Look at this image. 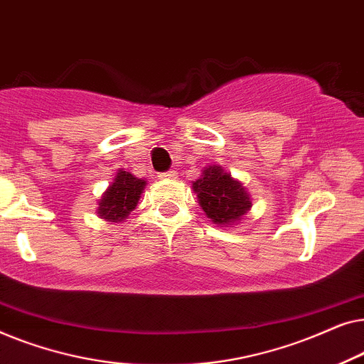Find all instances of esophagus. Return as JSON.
<instances>
[{"label": "esophagus", "instance_id": "esophagus-1", "mask_svg": "<svg viewBox=\"0 0 364 364\" xmlns=\"http://www.w3.org/2000/svg\"><path fill=\"white\" fill-rule=\"evenodd\" d=\"M177 176H178L177 171H168V172L161 173L159 177H161V178H177Z\"/></svg>", "mask_w": 364, "mask_h": 364}]
</instances>
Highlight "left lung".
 Instances as JSON below:
<instances>
[{"instance_id":"obj_1","label":"left lung","mask_w":364,"mask_h":364,"mask_svg":"<svg viewBox=\"0 0 364 364\" xmlns=\"http://www.w3.org/2000/svg\"><path fill=\"white\" fill-rule=\"evenodd\" d=\"M192 187L202 210L217 225H233L252 208L247 188L220 166L203 168L200 178H197Z\"/></svg>"}]
</instances>
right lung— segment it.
Returning <instances> with one entry per match:
<instances>
[{"label":"right lung","mask_w":364,"mask_h":364,"mask_svg":"<svg viewBox=\"0 0 364 364\" xmlns=\"http://www.w3.org/2000/svg\"><path fill=\"white\" fill-rule=\"evenodd\" d=\"M146 181L134 177L131 172L119 168L116 178L97 202V213L107 222H122L137 207Z\"/></svg>","instance_id":"obj_1"}]
</instances>
